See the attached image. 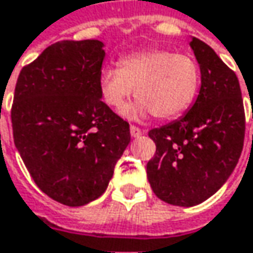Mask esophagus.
I'll list each match as a JSON object with an SVG mask.
<instances>
[{
  "instance_id": "obj_1",
  "label": "esophagus",
  "mask_w": 253,
  "mask_h": 253,
  "mask_svg": "<svg viewBox=\"0 0 253 253\" xmlns=\"http://www.w3.org/2000/svg\"><path fill=\"white\" fill-rule=\"evenodd\" d=\"M145 131L142 130V128H139V127L136 126H130V134L133 136V137H139V136H142Z\"/></svg>"
}]
</instances>
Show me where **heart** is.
<instances>
[{
    "mask_svg": "<svg viewBox=\"0 0 253 253\" xmlns=\"http://www.w3.org/2000/svg\"><path fill=\"white\" fill-rule=\"evenodd\" d=\"M200 81V68L191 56L146 49L123 56L119 68H103L98 86L104 103L114 110L126 104L134 88L137 101L125 110L127 117L153 114L159 120H171L194 103Z\"/></svg>",
    "mask_w": 253,
    "mask_h": 253,
    "instance_id": "1",
    "label": "heart"
}]
</instances>
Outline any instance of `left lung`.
Instances as JSON below:
<instances>
[{
  "instance_id": "left-lung-1",
  "label": "left lung",
  "mask_w": 253,
  "mask_h": 253,
  "mask_svg": "<svg viewBox=\"0 0 253 253\" xmlns=\"http://www.w3.org/2000/svg\"><path fill=\"white\" fill-rule=\"evenodd\" d=\"M190 46L201 72L198 97L179 120L150 130L156 153L146 165L156 197L179 207L217 193L238 165L245 139L236 74L200 39L193 37Z\"/></svg>"
}]
</instances>
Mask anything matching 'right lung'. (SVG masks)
Returning a JSON list of instances; mask_svg holds the SVG:
<instances>
[{
  "instance_id": "add662e5",
  "label": "right lung",
  "mask_w": 253,
  "mask_h": 253,
  "mask_svg": "<svg viewBox=\"0 0 253 253\" xmlns=\"http://www.w3.org/2000/svg\"><path fill=\"white\" fill-rule=\"evenodd\" d=\"M104 58L100 40L58 42L21 69L15 85V148L36 185L69 207L104 194L130 143L128 123L101 101Z\"/></svg>"
}]
</instances>
